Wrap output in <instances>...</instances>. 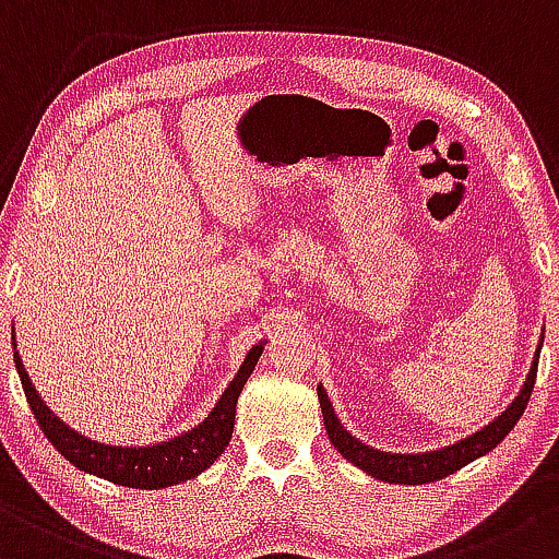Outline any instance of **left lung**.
Masks as SVG:
<instances>
[{"label":"left lung","instance_id":"obj_1","mask_svg":"<svg viewBox=\"0 0 559 559\" xmlns=\"http://www.w3.org/2000/svg\"><path fill=\"white\" fill-rule=\"evenodd\" d=\"M538 354H542V346H538L536 356H533L531 372L525 378V385L520 388L518 399L507 406L501 415L493 419L491 425L473 432V436L465 438V441L451 443L447 449L438 451H425V454H388V451H378L367 443H361L359 438H354L350 432L343 428L341 419H337L335 409H332L328 393L324 388L319 385V404H322V417H324V428H328L330 441L335 443V449L341 451L343 456L356 465L364 473H369L372 478L385 480V483H404V486H419V483H432L441 480L447 475L456 473L465 465H469L478 456L488 454L491 449H497L504 436L518 425V419L523 417L525 406H528L533 382H536V369H538Z\"/></svg>","mask_w":559,"mask_h":559}]
</instances>
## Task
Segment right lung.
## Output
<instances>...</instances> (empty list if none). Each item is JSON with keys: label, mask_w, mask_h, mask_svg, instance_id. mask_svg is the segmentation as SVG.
Wrapping results in <instances>:
<instances>
[{"label": "right lung", "mask_w": 559, "mask_h": 559, "mask_svg": "<svg viewBox=\"0 0 559 559\" xmlns=\"http://www.w3.org/2000/svg\"><path fill=\"white\" fill-rule=\"evenodd\" d=\"M263 354V343L250 348V354L242 361L240 372L235 374V380L229 382L227 391L222 393L218 404L213 406V412L198 428L187 430L185 436L171 438V441L155 443V447H105V443L90 441V438L79 436L76 430H71L68 425H62L60 417H55L49 412V406L44 404L36 388L31 385V378L23 367L21 354L15 350V367L21 374L23 391H26L28 406L34 412L36 423L44 430V436L49 438L55 449L66 456L71 465H76L84 473L97 475L118 486L129 488H155L177 486L181 480H190L195 475L203 473L205 467H211L213 462L222 456V451L227 449L231 428H235V412H237V396H240L242 385H246L250 372H253L255 361Z\"/></svg>", "instance_id": "1"}]
</instances>
